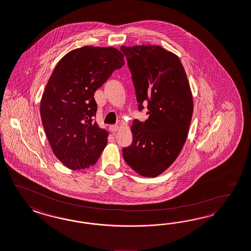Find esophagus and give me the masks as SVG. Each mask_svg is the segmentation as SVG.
Listing matches in <instances>:
<instances>
[{"label": "esophagus", "mask_w": 251, "mask_h": 251, "mask_svg": "<svg viewBox=\"0 0 251 251\" xmlns=\"http://www.w3.org/2000/svg\"><path fill=\"white\" fill-rule=\"evenodd\" d=\"M120 129V126L119 125H111L110 126V130L112 131L113 133H115V132H117L118 130Z\"/></svg>", "instance_id": "34e87169"}]
</instances>
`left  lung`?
I'll return each mask as SVG.
<instances>
[{
    "mask_svg": "<svg viewBox=\"0 0 251 251\" xmlns=\"http://www.w3.org/2000/svg\"><path fill=\"white\" fill-rule=\"evenodd\" d=\"M132 74L139 109L147 103L149 118L134 120L132 144L123 157L144 177L164 173L180 155L194 110L193 95L179 57L159 45L121 46Z\"/></svg>",
    "mask_w": 251,
    "mask_h": 251,
    "instance_id": "left-lung-1",
    "label": "left lung"
}]
</instances>
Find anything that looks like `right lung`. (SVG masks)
I'll use <instances>...</instances> for the list:
<instances>
[{"mask_svg": "<svg viewBox=\"0 0 251 251\" xmlns=\"http://www.w3.org/2000/svg\"><path fill=\"white\" fill-rule=\"evenodd\" d=\"M125 64L114 47L83 46L57 63L41 99V117L52 152L69 170L95 164L107 145L108 131L94 121L95 91Z\"/></svg>", "mask_w": 251, "mask_h": 251, "instance_id": "add662e5", "label": "right lung"}]
</instances>
